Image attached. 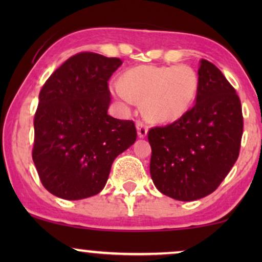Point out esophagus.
Returning <instances> with one entry per match:
<instances>
[{
	"instance_id": "esophagus-1",
	"label": "esophagus",
	"mask_w": 262,
	"mask_h": 262,
	"mask_svg": "<svg viewBox=\"0 0 262 262\" xmlns=\"http://www.w3.org/2000/svg\"><path fill=\"white\" fill-rule=\"evenodd\" d=\"M137 130H138V135H139V138H145L146 134H148V125H146L144 122L139 121L137 123Z\"/></svg>"
}]
</instances>
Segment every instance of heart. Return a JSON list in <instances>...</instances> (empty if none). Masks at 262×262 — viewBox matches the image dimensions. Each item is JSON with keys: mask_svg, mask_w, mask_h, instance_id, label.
I'll return each instance as SVG.
<instances>
[{"mask_svg": "<svg viewBox=\"0 0 262 262\" xmlns=\"http://www.w3.org/2000/svg\"><path fill=\"white\" fill-rule=\"evenodd\" d=\"M198 85L197 73L187 65H144L128 70L122 83H113L112 92L127 103L143 101L150 119L166 122L187 112L197 97Z\"/></svg>", "mask_w": 262, "mask_h": 262, "instance_id": "heart-1", "label": "heart"}]
</instances>
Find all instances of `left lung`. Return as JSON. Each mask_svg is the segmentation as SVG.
<instances>
[{
	"mask_svg": "<svg viewBox=\"0 0 262 262\" xmlns=\"http://www.w3.org/2000/svg\"><path fill=\"white\" fill-rule=\"evenodd\" d=\"M198 81L196 104L148 133L152 182L161 193L185 202L218 188L239 156L243 135L242 103L222 71L202 59Z\"/></svg>",
	"mask_w": 262,
	"mask_h": 262,
	"instance_id": "1",
	"label": "left lung"
}]
</instances>
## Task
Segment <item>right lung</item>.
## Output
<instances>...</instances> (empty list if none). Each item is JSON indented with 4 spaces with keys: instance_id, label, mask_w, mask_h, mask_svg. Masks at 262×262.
<instances>
[{
    "instance_id": "right-lung-1",
    "label": "right lung",
    "mask_w": 262,
    "mask_h": 262,
    "mask_svg": "<svg viewBox=\"0 0 262 262\" xmlns=\"http://www.w3.org/2000/svg\"><path fill=\"white\" fill-rule=\"evenodd\" d=\"M118 58L83 52L50 75L34 116L33 161L50 193L83 200L106 186L114 159L137 140L133 121L107 113Z\"/></svg>"
}]
</instances>
